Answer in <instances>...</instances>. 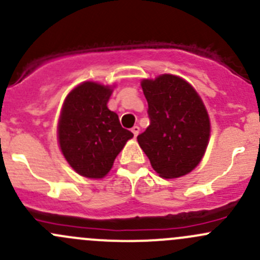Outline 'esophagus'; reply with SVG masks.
Instances as JSON below:
<instances>
[{"label": "esophagus", "mask_w": 260, "mask_h": 260, "mask_svg": "<svg viewBox=\"0 0 260 260\" xmlns=\"http://www.w3.org/2000/svg\"><path fill=\"white\" fill-rule=\"evenodd\" d=\"M132 133H133V136H135V137H137L138 133H140V127H138V125H135V127L132 128Z\"/></svg>", "instance_id": "1"}]
</instances>
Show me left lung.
Listing matches in <instances>:
<instances>
[{"label": "left lung", "mask_w": 260, "mask_h": 260, "mask_svg": "<svg viewBox=\"0 0 260 260\" xmlns=\"http://www.w3.org/2000/svg\"><path fill=\"white\" fill-rule=\"evenodd\" d=\"M149 125L137 141L154 171L175 179L192 171L205 153L210 120L195 89L170 74L142 81Z\"/></svg>", "instance_id": "8db88e82"}]
</instances>
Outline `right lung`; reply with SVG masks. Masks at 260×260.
Here are the masks:
<instances>
[{
  "instance_id": "add662e5",
  "label": "right lung",
  "mask_w": 260,
  "mask_h": 260,
  "mask_svg": "<svg viewBox=\"0 0 260 260\" xmlns=\"http://www.w3.org/2000/svg\"><path fill=\"white\" fill-rule=\"evenodd\" d=\"M111 94L109 86L85 81L70 91L60 115L57 135L62 154L78 174L89 179L106 176L133 137L107 107Z\"/></svg>"
}]
</instances>
